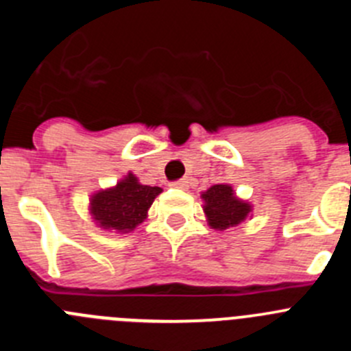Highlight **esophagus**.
I'll return each instance as SVG.
<instances>
[{
  "mask_svg": "<svg viewBox=\"0 0 351 351\" xmlns=\"http://www.w3.org/2000/svg\"><path fill=\"white\" fill-rule=\"evenodd\" d=\"M172 186L178 190H188V179H179V181L172 182Z\"/></svg>",
  "mask_w": 351,
  "mask_h": 351,
  "instance_id": "34e87169",
  "label": "esophagus"
}]
</instances>
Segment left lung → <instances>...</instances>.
Instances as JSON below:
<instances>
[{"label":"left lung","mask_w":351,"mask_h":351,"mask_svg":"<svg viewBox=\"0 0 351 351\" xmlns=\"http://www.w3.org/2000/svg\"><path fill=\"white\" fill-rule=\"evenodd\" d=\"M207 225L218 232L237 228L253 216V206L235 195L234 186L219 182L200 193Z\"/></svg>","instance_id":"left-lung-1"}]
</instances>
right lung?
<instances>
[{
  "mask_svg": "<svg viewBox=\"0 0 351 351\" xmlns=\"http://www.w3.org/2000/svg\"><path fill=\"white\" fill-rule=\"evenodd\" d=\"M161 191L160 186L142 184L135 173L128 172L110 188L95 191L88 209L98 228L130 234L147 219L149 207Z\"/></svg>",
  "mask_w": 351,
  "mask_h": 351,
  "instance_id": "add662e5",
  "label": "right lung"
}]
</instances>
